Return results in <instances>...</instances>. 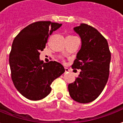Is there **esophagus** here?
Returning <instances> with one entry per match:
<instances>
[{
  "mask_svg": "<svg viewBox=\"0 0 123 123\" xmlns=\"http://www.w3.org/2000/svg\"><path fill=\"white\" fill-rule=\"evenodd\" d=\"M70 71V70L68 68H65V72H68Z\"/></svg>",
  "mask_w": 123,
  "mask_h": 123,
  "instance_id": "obj_1",
  "label": "esophagus"
}]
</instances>
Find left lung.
<instances>
[{"label":"left lung","instance_id":"1","mask_svg":"<svg viewBox=\"0 0 123 123\" xmlns=\"http://www.w3.org/2000/svg\"><path fill=\"white\" fill-rule=\"evenodd\" d=\"M81 39V48L73 68L80 69L78 77L69 84L71 98L80 103L96 99L107 83L111 55L107 41L95 28L84 23L74 28Z\"/></svg>","mask_w":123,"mask_h":123}]
</instances>
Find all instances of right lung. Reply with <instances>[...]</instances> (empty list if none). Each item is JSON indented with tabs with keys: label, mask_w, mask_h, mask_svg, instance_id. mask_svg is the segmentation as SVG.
<instances>
[{
	"label": "right lung",
	"mask_w": 123,
	"mask_h": 123,
	"mask_svg": "<svg viewBox=\"0 0 123 123\" xmlns=\"http://www.w3.org/2000/svg\"><path fill=\"white\" fill-rule=\"evenodd\" d=\"M62 24L38 21L28 25L16 36L9 55L11 78L15 88L24 97L39 100L51 90V84L65 69L60 63L40 60L48 37Z\"/></svg>",
	"instance_id": "add662e5"
}]
</instances>
